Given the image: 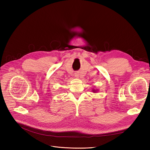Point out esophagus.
I'll use <instances>...</instances> for the list:
<instances>
[{
	"instance_id": "34e87169",
	"label": "esophagus",
	"mask_w": 150,
	"mask_h": 150,
	"mask_svg": "<svg viewBox=\"0 0 150 150\" xmlns=\"http://www.w3.org/2000/svg\"><path fill=\"white\" fill-rule=\"evenodd\" d=\"M79 73L78 72H76L75 73V76L76 77H79Z\"/></svg>"
}]
</instances>
